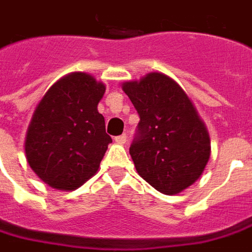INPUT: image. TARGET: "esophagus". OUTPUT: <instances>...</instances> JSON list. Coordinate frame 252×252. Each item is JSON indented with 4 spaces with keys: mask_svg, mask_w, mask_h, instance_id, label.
<instances>
[{
    "mask_svg": "<svg viewBox=\"0 0 252 252\" xmlns=\"http://www.w3.org/2000/svg\"><path fill=\"white\" fill-rule=\"evenodd\" d=\"M114 140H115V143L118 144H125L126 143V140H127V137H126V134H121V136H116Z\"/></svg>",
    "mask_w": 252,
    "mask_h": 252,
    "instance_id": "esophagus-1",
    "label": "esophagus"
}]
</instances>
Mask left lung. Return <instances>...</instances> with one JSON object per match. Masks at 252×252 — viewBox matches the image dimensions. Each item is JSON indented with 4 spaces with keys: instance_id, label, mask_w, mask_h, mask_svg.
I'll return each instance as SVG.
<instances>
[{
    "instance_id": "obj_1",
    "label": "left lung",
    "mask_w": 252,
    "mask_h": 252,
    "mask_svg": "<svg viewBox=\"0 0 252 252\" xmlns=\"http://www.w3.org/2000/svg\"><path fill=\"white\" fill-rule=\"evenodd\" d=\"M122 89L140 116L130 145L137 173L164 195L180 193L209 162L207 127L181 86L164 74L151 72Z\"/></svg>"
}]
</instances>
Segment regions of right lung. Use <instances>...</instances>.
<instances>
[{"instance_id": "right-lung-1", "label": "right lung", "mask_w": 252, "mask_h": 252, "mask_svg": "<svg viewBox=\"0 0 252 252\" xmlns=\"http://www.w3.org/2000/svg\"><path fill=\"white\" fill-rule=\"evenodd\" d=\"M104 83L85 72L59 79L36 105L24 151L32 171L49 187L79 188L98 170L112 143L97 105Z\"/></svg>"}]
</instances>
